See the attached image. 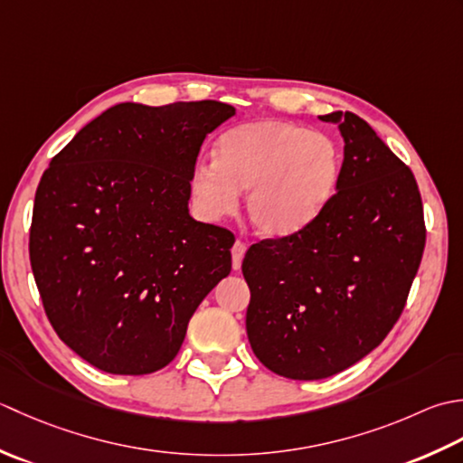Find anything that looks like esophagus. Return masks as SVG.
<instances>
[{
    "mask_svg": "<svg viewBox=\"0 0 463 463\" xmlns=\"http://www.w3.org/2000/svg\"><path fill=\"white\" fill-rule=\"evenodd\" d=\"M245 251H248V245H245V241L238 240L233 243V248H232V266H233V269L241 268V260L245 256Z\"/></svg>",
    "mask_w": 463,
    "mask_h": 463,
    "instance_id": "1",
    "label": "esophagus"
}]
</instances>
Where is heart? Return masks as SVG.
<instances>
[{
	"label": "heart",
	"instance_id": "obj_1",
	"mask_svg": "<svg viewBox=\"0 0 463 463\" xmlns=\"http://www.w3.org/2000/svg\"><path fill=\"white\" fill-rule=\"evenodd\" d=\"M344 156L337 141L284 119L245 121L215 141L213 162L197 159L190 194L205 218L220 220L248 192V215L263 235L304 228L332 200Z\"/></svg>",
	"mask_w": 463,
	"mask_h": 463
}]
</instances>
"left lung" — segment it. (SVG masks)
<instances>
[{"label":"left lung","instance_id":"obj_1","mask_svg":"<svg viewBox=\"0 0 463 463\" xmlns=\"http://www.w3.org/2000/svg\"><path fill=\"white\" fill-rule=\"evenodd\" d=\"M319 119L345 141L337 192L304 228L253 243L241 263L251 350L289 380H324L380 345L426 248L411 169L355 113Z\"/></svg>","mask_w":463,"mask_h":463}]
</instances>
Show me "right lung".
Segmentation results:
<instances>
[{"label":"right lung","mask_w":463,"mask_h":463,"mask_svg":"<svg viewBox=\"0 0 463 463\" xmlns=\"http://www.w3.org/2000/svg\"><path fill=\"white\" fill-rule=\"evenodd\" d=\"M232 116L213 99L118 103L43 172L33 278L55 334L98 370H162L197 306L232 271L233 233L187 210L203 139Z\"/></svg>","instance_id":"add662e5"}]
</instances>
